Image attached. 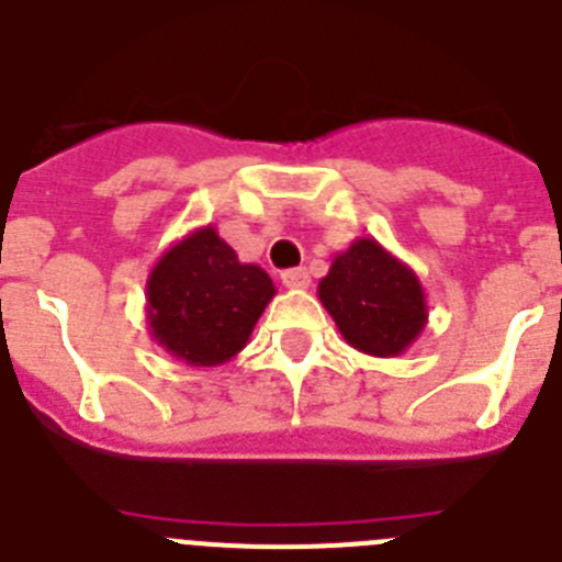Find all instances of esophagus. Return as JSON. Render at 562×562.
<instances>
[{
  "label": "esophagus",
  "instance_id": "obj_1",
  "mask_svg": "<svg viewBox=\"0 0 562 562\" xmlns=\"http://www.w3.org/2000/svg\"><path fill=\"white\" fill-rule=\"evenodd\" d=\"M282 285L293 288V291H302V288L311 285V274L305 269H288L282 271Z\"/></svg>",
  "mask_w": 562,
  "mask_h": 562
}]
</instances>
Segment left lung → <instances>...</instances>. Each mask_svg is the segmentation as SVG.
Returning <instances> with one entry per match:
<instances>
[{"label":"left lung","mask_w":562,"mask_h":562,"mask_svg":"<svg viewBox=\"0 0 562 562\" xmlns=\"http://www.w3.org/2000/svg\"><path fill=\"white\" fill-rule=\"evenodd\" d=\"M318 300L344 341L375 358L406 352L428 325L426 291L417 274L375 237H358L333 257L330 271L318 282Z\"/></svg>","instance_id":"1"}]
</instances>
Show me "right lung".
I'll return each instance as SVG.
<instances>
[{"label":"right lung","mask_w":562,"mask_h":562,"mask_svg":"<svg viewBox=\"0 0 562 562\" xmlns=\"http://www.w3.org/2000/svg\"><path fill=\"white\" fill-rule=\"evenodd\" d=\"M274 293L271 277L237 260L206 224L156 260L145 285V318L150 338L181 363L218 367L244 350Z\"/></svg>","instance_id":"right-lung-1"}]
</instances>
